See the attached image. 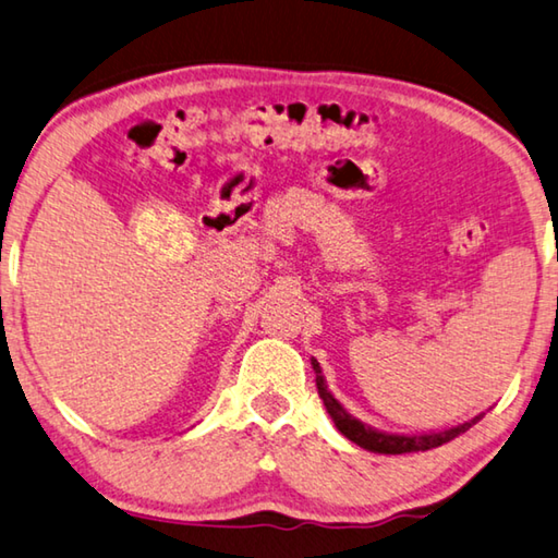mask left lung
Returning a JSON list of instances; mask_svg holds the SVG:
<instances>
[{"mask_svg":"<svg viewBox=\"0 0 558 558\" xmlns=\"http://www.w3.org/2000/svg\"><path fill=\"white\" fill-rule=\"evenodd\" d=\"M311 365H314V373H316V387H318V395L324 399L326 404V412L333 418V424L340 434H343L348 441L357 444L360 448H365V451H373V453H385V456H399V453H416V451H428V448H438L448 441H453L456 436L465 434L468 428L473 424L481 422L485 414H477L473 418H468V422L451 426V428H441V432H428V434H392V432H383V428H375V426H367L355 418L353 414L348 412V409L338 402L333 397V392L328 389V383L324 377V369H320L318 360L311 357Z\"/></svg>","mask_w":558,"mask_h":558,"instance_id":"8db88e82","label":"left lung"}]
</instances>
